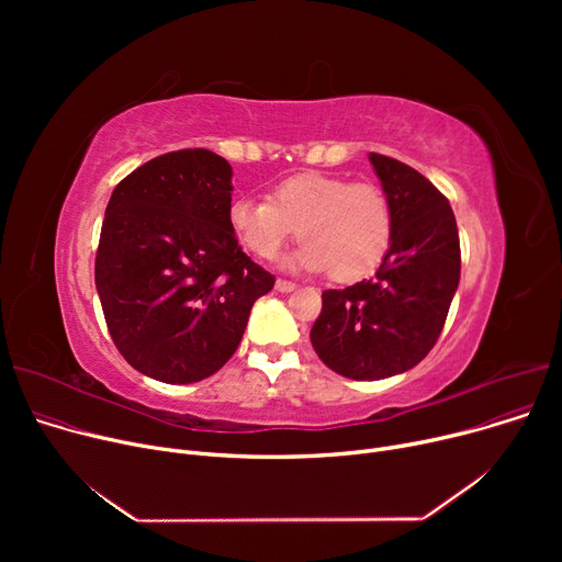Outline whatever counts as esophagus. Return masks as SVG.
Masks as SVG:
<instances>
[{"instance_id": "esophagus-1", "label": "esophagus", "mask_w": 562, "mask_h": 562, "mask_svg": "<svg viewBox=\"0 0 562 562\" xmlns=\"http://www.w3.org/2000/svg\"><path fill=\"white\" fill-rule=\"evenodd\" d=\"M276 289H278L280 293H291L293 289H296V282H289V280H278V282H276Z\"/></svg>"}]
</instances>
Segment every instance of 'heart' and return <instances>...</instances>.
Instances as JSON below:
<instances>
[{"mask_svg":"<svg viewBox=\"0 0 562 562\" xmlns=\"http://www.w3.org/2000/svg\"><path fill=\"white\" fill-rule=\"evenodd\" d=\"M227 223L239 246L257 259H273L299 229L301 244L286 259L293 271H330L335 282H356L385 261L394 216L375 184L341 175L299 172L269 191L266 202L236 198Z\"/></svg>","mask_w":562,"mask_h":562,"instance_id":"1","label":"heart"}]
</instances>
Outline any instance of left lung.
<instances>
[{
    "label": "left lung",
    "mask_w": 562,
    "mask_h": 562,
    "mask_svg": "<svg viewBox=\"0 0 562 562\" xmlns=\"http://www.w3.org/2000/svg\"><path fill=\"white\" fill-rule=\"evenodd\" d=\"M385 191L394 234L371 280L323 291L310 339L323 364L352 380L417 367L435 346L460 282V239L449 200L422 172L369 155Z\"/></svg>",
    "instance_id": "1"
}]
</instances>
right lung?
<instances>
[{"mask_svg":"<svg viewBox=\"0 0 562 562\" xmlns=\"http://www.w3.org/2000/svg\"><path fill=\"white\" fill-rule=\"evenodd\" d=\"M232 191V166L195 147L143 164L111 193L95 286L115 348L143 375L189 385L216 373L276 284L234 239Z\"/></svg>","mask_w":562,"mask_h":562,"instance_id":"add662e5","label":"right lung"}]
</instances>
